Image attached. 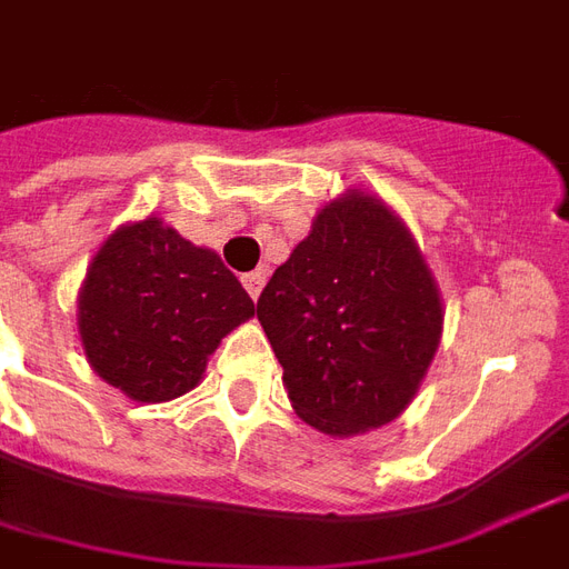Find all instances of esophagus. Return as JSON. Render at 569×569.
I'll list each match as a JSON object with an SVG mask.
<instances>
[{"label": "esophagus", "mask_w": 569, "mask_h": 569, "mask_svg": "<svg viewBox=\"0 0 569 569\" xmlns=\"http://www.w3.org/2000/svg\"><path fill=\"white\" fill-rule=\"evenodd\" d=\"M241 283H243V289H247V292H250L252 301H256V298L262 296L264 271H250V273H243V277H241Z\"/></svg>", "instance_id": "1"}]
</instances>
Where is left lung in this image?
I'll return each instance as SVG.
<instances>
[{"label": "left lung", "instance_id": "1", "mask_svg": "<svg viewBox=\"0 0 569 569\" xmlns=\"http://www.w3.org/2000/svg\"><path fill=\"white\" fill-rule=\"evenodd\" d=\"M289 401L331 437L398 419L443 335L440 289L395 210L347 189L319 210L259 296Z\"/></svg>", "mask_w": 569, "mask_h": 569}]
</instances>
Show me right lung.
I'll return each instance as SVG.
<instances>
[{
    "label": "right lung",
    "mask_w": 569,
    "mask_h": 569,
    "mask_svg": "<svg viewBox=\"0 0 569 569\" xmlns=\"http://www.w3.org/2000/svg\"><path fill=\"white\" fill-rule=\"evenodd\" d=\"M252 313V298L220 256L159 217L113 231L92 256L78 296L87 361L141 403L196 389L213 349Z\"/></svg>",
    "instance_id": "add662e5"
}]
</instances>
